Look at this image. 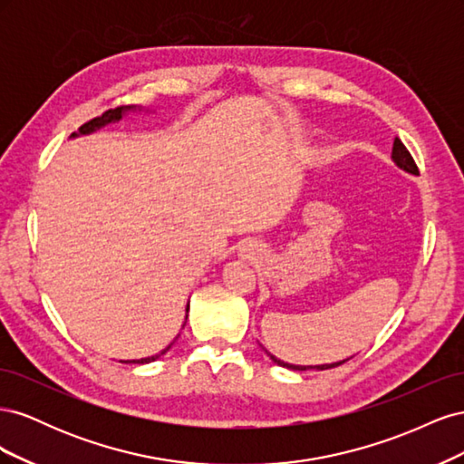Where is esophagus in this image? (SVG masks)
Here are the masks:
<instances>
[{"label":"esophagus","instance_id":"obj_1","mask_svg":"<svg viewBox=\"0 0 464 464\" xmlns=\"http://www.w3.org/2000/svg\"><path fill=\"white\" fill-rule=\"evenodd\" d=\"M259 254H261V249L256 242H244L240 247V256L244 259H256Z\"/></svg>","mask_w":464,"mask_h":464}]
</instances>
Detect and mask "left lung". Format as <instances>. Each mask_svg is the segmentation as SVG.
Wrapping results in <instances>:
<instances>
[{
    "instance_id": "8db88e82",
    "label": "left lung",
    "mask_w": 464,
    "mask_h": 464,
    "mask_svg": "<svg viewBox=\"0 0 464 464\" xmlns=\"http://www.w3.org/2000/svg\"><path fill=\"white\" fill-rule=\"evenodd\" d=\"M391 159H392V162H395L401 170H404V172H409V174H420L418 172V166H416V162H414V159H412V154L409 152V149H406L404 145H402V141L401 139L397 137L395 139V143H392V154H391ZM266 353V350H265ZM266 356H271V360L276 363V366H283V368H288V370H296V372H305V370H331V368H336V366H341V363H344L346 360H343V362H333V363H323V366H294V363H286V362H283V360H278L276 356H273L271 353H266Z\"/></svg>"
}]
</instances>
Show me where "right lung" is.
Segmentation results:
<instances>
[{
  "instance_id": "1",
  "label": "right lung",
  "mask_w": 464,
  "mask_h": 464,
  "mask_svg": "<svg viewBox=\"0 0 464 464\" xmlns=\"http://www.w3.org/2000/svg\"><path fill=\"white\" fill-rule=\"evenodd\" d=\"M130 110H135V106H118V108H114V110H108V111H104V114H102L101 118H94V120H91V121H87V123H82L81 128H79V133H73L72 137H75V135H87V133H92V131H96V130H101V128H104V125H108V123H111V121L121 120V116L125 114V111H130ZM188 310H189V307H188ZM186 319H188V315H186ZM168 348H170V346H168ZM168 348H164L160 354H164ZM160 354L150 356V358H141V360H128L125 363H147V362H152V360L160 358Z\"/></svg>"
}]
</instances>
